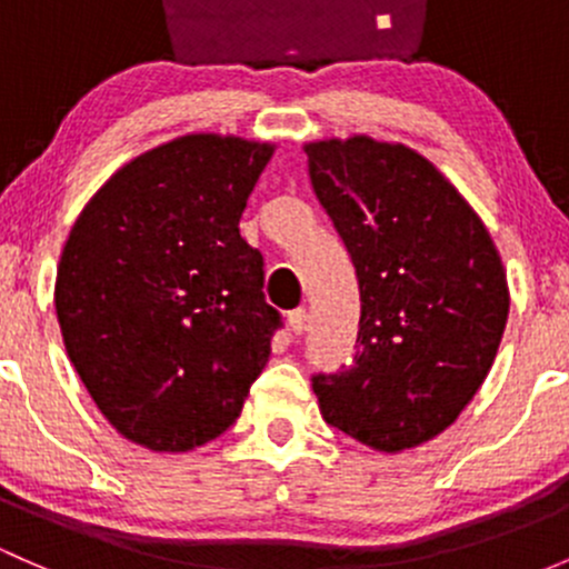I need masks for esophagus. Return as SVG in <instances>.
<instances>
[{
	"mask_svg": "<svg viewBox=\"0 0 569 569\" xmlns=\"http://www.w3.org/2000/svg\"><path fill=\"white\" fill-rule=\"evenodd\" d=\"M287 322H290V331H292V333L301 336L303 331H307V322H309L307 309H296V311H290V317H287Z\"/></svg>",
	"mask_w": 569,
	"mask_h": 569,
	"instance_id": "obj_1",
	"label": "esophagus"
}]
</instances>
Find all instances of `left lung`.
Here are the masks:
<instances>
[{"label":"left lung","mask_w":569,"mask_h":569,"mask_svg":"<svg viewBox=\"0 0 569 569\" xmlns=\"http://www.w3.org/2000/svg\"><path fill=\"white\" fill-rule=\"evenodd\" d=\"M309 179L356 266V358L315 375L326 423L399 453L448 429L491 371L510 292L472 206L418 151L307 143Z\"/></svg>","instance_id":"8db88e82"}]
</instances>
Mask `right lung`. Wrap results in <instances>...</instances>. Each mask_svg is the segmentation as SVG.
Returning <instances> with one entry per match:
<instances>
[{
  "mask_svg": "<svg viewBox=\"0 0 569 569\" xmlns=\"http://www.w3.org/2000/svg\"><path fill=\"white\" fill-rule=\"evenodd\" d=\"M271 143L184 136L116 170L72 224L57 271L62 339L108 423L157 453L224 433L282 315L238 233Z\"/></svg>",
  "mask_w": 569,
  "mask_h": 569,
  "instance_id": "1",
  "label": "right lung"
}]
</instances>
